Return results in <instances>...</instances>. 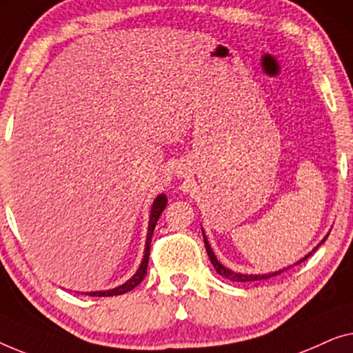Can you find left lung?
I'll return each mask as SVG.
<instances>
[{
    "mask_svg": "<svg viewBox=\"0 0 353 353\" xmlns=\"http://www.w3.org/2000/svg\"><path fill=\"white\" fill-rule=\"evenodd\" d=\"M203 238H205V246H206L208 256H210V259L212 262V265H214V269L217 270V274L228 278V280H232V281H256V280H265V278H270V276H275L278 274H281V272H275V274H269V275H243V274H235V272L225 269V267L222 265L221 262L216 259L214 252L211 251V246H210V243H208V240H206L205 233H203ZM307 257H309V256H307ZM307 257H304V259H307Z\"/></svg>",
    "mask_w": 353,
    "mask_h": 353,
    "instance_id": "left-lung-1",
    "label": "left lung"
}]
</instances>
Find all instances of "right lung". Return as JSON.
Segmentation results:
<instances>
[{"instance_id":"1","label":"right lung","mask_w":353,"mask_h":353,"mask_svg":"<svg viewBox=\"0 0 353 353\" xmlns=\"http://www.w3.org/2000/svg\"><path fill=\"white\" fill-rule=\"evenodd\" d=\"M166 208V196L165 195H160L157 196V200L153 201V206H152V214H150V225H148V235H147V243H145V256H143V261L141 267H139V270L136 272V275H134L131 280H128L125 285L115 288V290H108V291H97V292H86L89 296H96V297H107V296H118V294H125V292L131 291L136 288L139 283H141L143 278L147 275V265H148V256H150V243H152V235H153V230H155V225L158 219H160L161 212L165 211Z\"/></svg>"}]
</instances>
